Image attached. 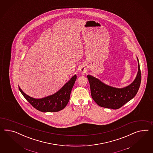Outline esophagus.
Returning <instances> with one entry per match:
<instances>
[{
    "label": "esophagus",
    "instance_id": "1",
    "mask_svg": "<svg viewBox=\"0 0 153 153\" xmlns=\"http://www.w3.org/2000/svg\"><path fill=\"white\" fill-rule=\"evenodd\" d=\"M79 72H81V73H85V72H86V68H85V67H81V68H80V70H79Z\"/></svg>",
    "mask_w": 153,
    "mask_h": 153
}]
</instances>
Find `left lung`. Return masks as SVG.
Returning <instances> with one entry per match:
<instances>
[{"label": "left lung", "instance_id": "1", "mask_svg": "<svg viewBox=\"0 0 153 153\" xmlns=\"http://www.w3.org/2000/svg\"><path fill=\"white\" fill-rule=\"evenodd\" d=\"M138 71L134 81L123 88H116L108 85L99 79L88 74L91 96L99 106L108 108L118 109L132 99L136 95L141 83V71L139 59Z\"/></svg>", "mask_w": 153, "mask_h": 153}]
</instances>
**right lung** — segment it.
<instances>
[{
    "label": "right lung",
    "instance_id": "right-lung-1",
    "mask_svg": "<svg viewBox=\"0 0 153 153\" xmlns=\"http://www.w3.org/2000/svg\"><path fill=\"white\" fill-rule=\"evenodd\" d=\"M76 79L77 76L74 74L57 92L41 99H35L25 94L19 86V89L25 99L38 110L43 112H57L65 108L68 102Z\"/></svg>",
    "mask_w": 153,
    "mask_h": 153
}]
</instances>
